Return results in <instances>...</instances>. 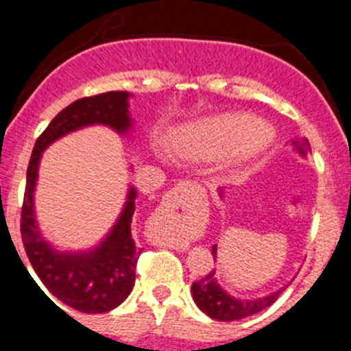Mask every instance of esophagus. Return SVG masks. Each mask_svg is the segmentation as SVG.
Masks as SVG:
<instances>
[{
	"label": "esophagus",
	"mask_w": 351,
	"mask_h": 351,
	"mask_svg": "<svg viewBox=\"0 0 351 351\" xmlns=\"http://www.w3.org/2000/svg\"><path fill=\"white\" fill-rule=\"evenodd\" d=\"M186 186H188V182H181V184H178L172 191H169V193L165 195V198L161 200V206L156 213L158 219L167 218V216H170V214L173 213V209H178V207L181 206V197H179V193H181V191H186Z\"/></svg>",
	"instance_id": "esophagus-1"
}]
</instances>
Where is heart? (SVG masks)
Returning <instances> with one entry per match:
<instances>
[{
  "instance_id": "heart-1",
  "label": "heart",
  "mask_w": 351,
  "mask_h": 351,
  "mask_svg": "<svg viewBox=\"0 0 351 351\" xmlns=\"http://www.w3.org/2000/svg\"><path fill=\"white\" fill-rule=\"evenodd\" d=\"M271 141L269 132L253 117L232 114L210 119L190 128L178 141L176 147L181 154L190 158L214 156L235 147L243 156L260 153Z\"/></svg>"
}]
</instances>
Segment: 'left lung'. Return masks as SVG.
<instances>
[{
	"instance_id": "1",
	"label": "left lung",
	"mask_w": 351,
	"mask_h": 351,
	"mask_svg": "<svg viewBox=\"0 0 351 351\" xmlns=\"http://www.w3.org/2000/svg\"><path fill=\"white\" fill-rule=\"evenodd\" d=\"M293 145L297 147L300 154H308L311 151V145H309L308 138H302L299 142H293ZM216 244L213 246V256L216 260ZM281 290L274 291L271 295L262 297V299L256 300H239L235 297L228 295L225 290L218 285L216 280V272L210 271L207 272V276H204L202 280L195 281L191 285V295H193L195 304L198 308L202 309L207 316L214 318V320L219 322H234L241 320V318H246V316L256 315V313L263 311L265 308H269L271 304L276 302V299L281 295Z\"/></svg>"
}]
</instances>
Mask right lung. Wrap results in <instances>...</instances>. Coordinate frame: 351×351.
<instances>
[{
  "label": "right lung",
  "instance_id": "1",
  "mask_svg": "<svg viewBox=\"0 0 351 351\" xmlns=\"http://www.w3.org/2000/svg\"><path fill=\"white\" fill-rule=\"evenodd\" d=\"M128 93L108 91L86 96L63 108L36 138L21 213V235L26 255L43 287L52 295L80 313H107L130 295L141 251L132 237V218L137 191L130 188L128 202L104 243L88 253H60L42 239L33 209L38 163L43 149L66 133L88 125H107L125 133L132 126ZM38 285V283H36ZM42 290V288H40ZM45 293V291H43Z\"/></svg>",
  "mask_w": 351,
  "mask_h": 351
}]
</instances>
